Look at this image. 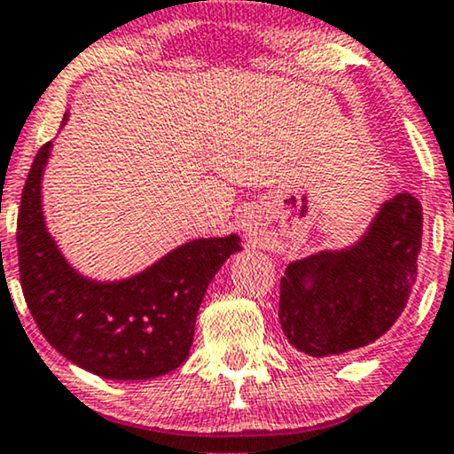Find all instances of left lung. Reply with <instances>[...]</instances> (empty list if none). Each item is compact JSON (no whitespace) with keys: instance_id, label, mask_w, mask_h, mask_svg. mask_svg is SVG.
Segmentation results:
<instances>
[{"instance_id":"1","label":"left lung","mask_w":454,"mask_h":454,"mask_svg":"<svg viewBox=\"0 0 454 454\" xmlns=\"http://www.w3.org/2000/svg\"><path fill=\"white\" fill-rule=\"evenodd\" d=\"M423 237V207L400 192L380 207L353 247L287 266L279 319L289 345L332 357L372 345L406 309Z\"/></svg>"}]
</instances>
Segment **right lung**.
Returning a JSON list of instances; mask_svg holds the SVG:
<instances>
[{
  "label": "right lung",
  "instance_id": "obj_1",
  "mask_svg": "<svg viewBox=\"0 0 454 454\" xmlns=\"http://www.w3.org/2000/svg\"><path fill=\"white\" fill-rule=\"evenodd\" d=\"M51 145L40 147L29 168L16 220L20 287L37 327L63 357L101 379L145 380L171 372L188 357L207 287L241 241L237 234L196 239L130 279H86L67 264L43 223L40 190Z\"/></svg>",
  "mask_w": 454,
  "mask_h": 454
}]
</instances>
